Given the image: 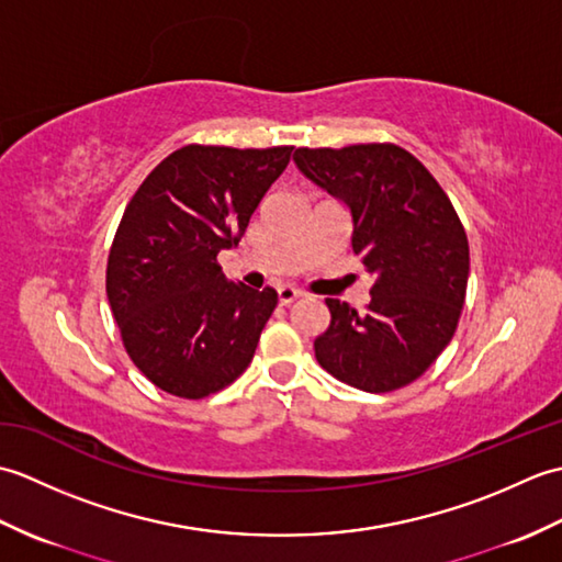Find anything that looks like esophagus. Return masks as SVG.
I'll return each mask as SVG.
<instances>
[{
    "label": "esophagus",
    "instance_id": "obj_1",
    "mask_svg": "<svg viewBox=\"0 0 562 562\" xmlns=\"http://www.w3.org/2000/svg\"><path fill=\"white\" fill-rule=\"evenodd\" d=\"M302 296V290L292 288V284H282V288L278 290V300L282 306H290L292 302H296Z\"/></svg>",
    "mask_w": 562,
    "mask_h": 562
}]
</instances>
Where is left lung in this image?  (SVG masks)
<instances>
[{"mask_svg":"<svg viewBox=\"0 0 562 562\" xmlns=\"http://www.w3.org/2000/svg\"><path fill=\"white\" fill-rule=\"evenodd\" d=\"M294 161L350 207L352 250L374 274L364 314L326 300L318 364L369 393L413 384L453 338L465 302L471 258L457 210L435 176L391 142L300 147Z\"/></svg>","mask_w":562,"mask_h":562,"instance_id":"1","label":"left lung"}]
</instances>
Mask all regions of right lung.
I'll list each match as a JSON object with an SVG mask.
<instances>
[{"instance_id":"obj_1","label":"right lung","mask_w":562,"mask_h":562,"mask_svg":"<svg viewBox=\"0 0 562 562\" xmlns=\"http://www.w3.org/2000/svg\"><path fill=\"white\" fill-rule=\"evenodd\" d=\"M292 147L186 145L127 202L105 294L125 352L154 386L198 401L246 372L278 292L226 280L217 254L288 169Z\"/></svg>"}]
</instances>
